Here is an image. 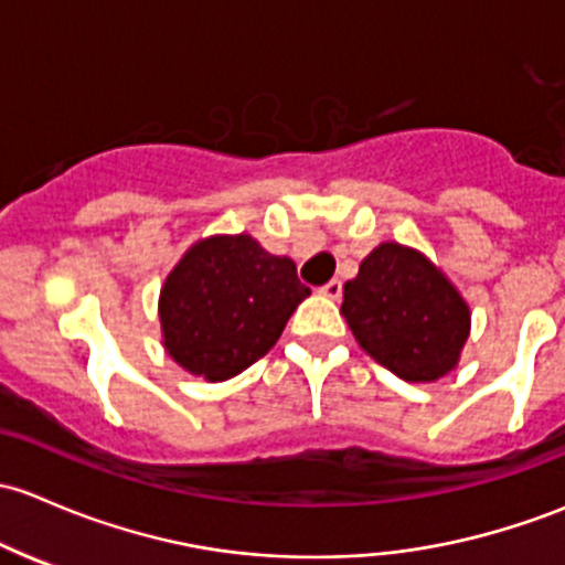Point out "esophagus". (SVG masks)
I'll return each mask as SVG.
<instances>
[{
  "instance_id": "obj_1",
  "label": "esophagus",
  "mask_w": 565,
  "mask_h": 565,
  "mask_svg": "<svg viewBox=\"0 0 565 565\" xmlns=\"http://www.w3.org/2000/svg\"><path fill=\"white\" fill-rule=\"evenodd\" d=\"M321 294L329 296V299H340V296H342V282L340 280H329L321 288Z\"/></svg>"
}]
</instances>
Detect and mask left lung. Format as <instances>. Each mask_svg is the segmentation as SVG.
Wrapping results in <instances>:
<instances>
[{
    "label": "left lung",
    "mask_w": 565,
    "mask_h": 565,
    "mask_svg": "<svg viewBox=\"0 0 565 565\" xmlns=\"http://www.w3.org/2000/svg\"><path fill=\"white\" fill-rule=\"evenodd\" d=\"M342 316L359 345L413 383L444 377L457 364L470 312L457 288L416 249L386 242L342 288Z\"/></svg>",
    "instance_id": "8db88e82"
}]
</instances>
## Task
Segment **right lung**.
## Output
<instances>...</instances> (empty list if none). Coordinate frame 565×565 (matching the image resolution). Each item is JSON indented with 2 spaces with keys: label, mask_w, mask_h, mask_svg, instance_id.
I'll return each instance as SVG.
<instances>
[{
  "label": "right lung",
  "mask_w": 565,
  "mask_h": 565,
  "mask_svg": "<svg viewBox=\"0 0 565 565\" xmlns=\"http://www.w3.org/2000/svg\"><path fill=\"white\" fill-rule=\"evenodd\" d=\"M310 288L296 264L249 236L198 242L160 294L166 351L206 381H228L269 353Z\"/></svg>",
  "instance_id": "right-lung-1"
}]
</instances>
